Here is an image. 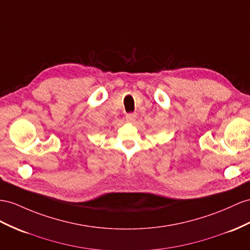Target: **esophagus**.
Returning <instances> with one entry per match:
<instances>
[{
    "instance_id": "obj_1",
    "label": "esophagus",
    "mask_w": 250,
    "mask_h": 250,
    "mask_svg": "<svg viewBox=\"0 0 250 250\" xmlns=\"http://www.w3.org/2000/svg\"><path fill=\"white\" fill-rule=\"evenodd\" d=\"M136 113H130V114H126L125 116V119L127 123H133V121H135L136 119Z\"/></svg>"
}]
</instances>
